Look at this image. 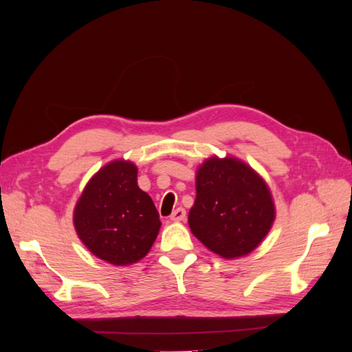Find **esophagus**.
<instances>
[{
	"mask_svg": "<svg viewBox=\"0 0 352 352\" xmlns=\"http://www.w3.org/2000/svg\"><path fill=\"white\" fill-rule=\"evenodd\" d=\"M186 217V211L184 208H177L173 211V214L170 216V220L172 221H184Z\"/></svg>",
	"mask_w": 352,
	"mask_h": 352,
	"instance_id": "1",
	"label": "esophagus"
}]
</instances>
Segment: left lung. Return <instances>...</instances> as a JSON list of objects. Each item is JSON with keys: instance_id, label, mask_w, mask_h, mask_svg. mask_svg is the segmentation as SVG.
<instances>
[{"instance_id": "left-lung-1", "label": "left lung", "mask_w": 352, "mask_h": 352, "mask_svg": "<svg viewBox=\"0 0 352 352\" xmlns=\"http://www.w3.org/2000/svg\"><path fill=\"white\" fill-rule=\"evenodd\" d=\"M197 197L188 214L194 236L221 258L252 252L270 232L276 207L265 180L242 160L206 158L195 173Z\"/></svg>"}]
</instances>
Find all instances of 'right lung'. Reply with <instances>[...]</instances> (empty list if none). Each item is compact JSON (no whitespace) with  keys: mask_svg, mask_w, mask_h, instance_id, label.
Listing matches in <instances>:
<instances>
[{"mask_svg":"<svg viewBox=\"0 0 352 352\" xmlns=\"http://www.w3.org/2000/svg\"><path fill=\"white\" fill-rule=\"evenodd\" d=\"M73 225L95 257L131 265L150 252L162 221L151 197L138 186L135 163L119 158L88 180L74 206Z\"/></svg>","mask_w":352,"mask_h":352,"instance_id":"add662e5","label":"right lung"}]
</instances>
